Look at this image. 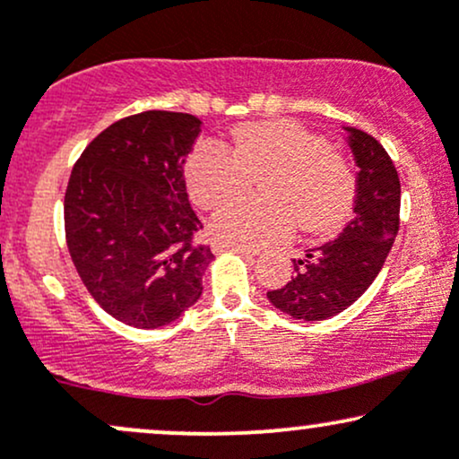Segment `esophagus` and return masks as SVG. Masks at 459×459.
I'll use <instances>...</instances> for the list:
<instances>
[{"label":"esophagus","mask_w":459,"mask_h":459,"mask_svg":"<svg viewBox=\"0 0 459 459\" xmlns=\"http://www.w3.org/2000/svg\"><path fill=\"white\" fill-rule=\"evenodd\" d=\"M213 252H237V255L246 256V259L256 256V252L250 250V247H239V246H229V244H213Z\"/></svg>","instance_id":"34e87169"}]
</instances>
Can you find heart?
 <instances>
[{
  "label": "heart",
  "instance_id": "b5f03b06",
  "mask_svg": "<svg viewBox=\"0 0 459 459\" xmlns=\"http://www.w3.org/2000/svg\"><path fill=\"white\" fill-rule=\"evenodd\" d=\"M230 152L203 142L186 163L189 196L203 209H220L263 174V204L242 201L215 213L212 233L220 244L259 247L287 239L299 229L325 233L350 213L356 177L330 142L291 120L247 123L233 131Z\"/></svg>",
  "mask_w": 459,
  "mask_h": 459
}]
</instances>
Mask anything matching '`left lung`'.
<instances>
[{"mask_svg": "<svg viewBox=\"0 0 459 459\" xmlns=\"http://www.w3.org/2000/svg\"><path fill=\"white\" fill-rule=\"evenodd\" d=\"M358 166L354 215L339 237L293 259L291 281L267 291L293 319L321 321L339 315L371 287L399 230L402 186L384 146L365 131L345 127Z\"/></svg>", "mask_w": 459, "mask_h": 459, "instance_id": "8db88e82", "label": "left lung"}]
</instances>
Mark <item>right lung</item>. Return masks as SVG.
Segmentation results:
<instances>
[{
    "label": "right lung",
    "mask_w": 459,
    "mask_h": 459,
    "mask_svg": "<svg viewBox=\"0 0 459 459\" xmlns=\"http://www.w3.org/2000/svg\"><path fill=\"white\" fill-rule=\"evenodd\" d=\"M192 114L149 109L116 120L82 152L65 194L73 265L105 313L161 328L198 302L213 259L189 204L183 163L200 134Z\"/></svg>",
    "instance_id": "right-lung-1"
}]
</instances>
